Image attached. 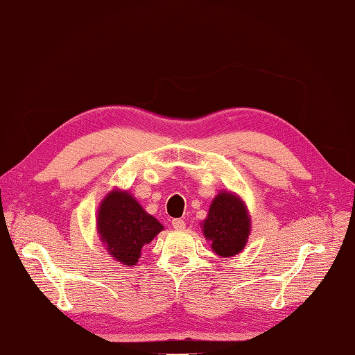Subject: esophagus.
<instances>
[{
    "mask_svg": "<svg viewBox=\"0 0 355 355\" xmlns=\"http://www.w3.org/2000/svg\"><path fill=\"white\" fill-rule=\"evenodd\" d=\"M171 223H173V227H175L176 231H184L185 230V222H184V220L175 218Z\"/></svg>",
    "mask_w": 355,
    "mask_h": 355,
    "instance_id": "esophagus-1",
    "label": "esophagus"
}]
</instances>
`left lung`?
<instances>
[{
  "mask_svg": "<svg viewBox=\"0 0 355 355\" xmlns=\"http://www.w3.org/2000/svg\"><path fill=\"white\" fill-rule=\"evenodd\" d=\"M200 227L205 239L211 241L212 252L222 258H231L246 248L252 220L240 196L225 190L212 199Z\"/></svg>",
  "mask_w": 355,
  "mask_h": 355,
  "instance_id": "1",
  "label": "left lung"
}]
</instances>
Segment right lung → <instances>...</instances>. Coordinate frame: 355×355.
<instances>
[{"label":"right lung","mask_w":355,"mask_h":355,"mask_svg":"<svg viewBox=\"0 0 355 355\" xmlns=\"http://www.w3.org/2000/svg\"><path fill=\"white\" fill-rule=\"evenodd\" d=\"M96 225L107 254L125 267L137 266L141 250L164 230L128 190L121 188H114L100 202Z\"/></svg>","instance_id":"right-lung-1"}]
</instances>
